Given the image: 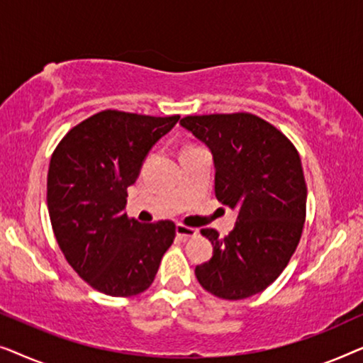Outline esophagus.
<instances>
[{"label":"esophagus","instance_id":"obj_1","mask_svg":"<svg viewBox=\"0 0 363 363\" xmlns=\"http://www.w3.org/2000/svg\"><path fill=\"white\" fill-rule=\"evenodd\" d=\"M177 235L186 240V238H195L198 235V230L196 228H190L185 225H177Z\"/></svg>","mask_w":363,"mask_h":363}]
</instances>
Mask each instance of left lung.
I'll list each match as a JSON object with an SVG mask.
<instances>
[{
	"mask_svg": "<svg viewBox=\"0 0 363 363\" xmlns=\"http://www.w3.org/2000/svg\"><path fill=\"white\" fill-rule=\"evenodd\" d=\"M180 125L210 148L215 195L238 211L228 236L201 230L213 256L196 266V279L220 299L259 294L284 271L304 228L307 188L299 153L252 113L188 116Z\"/></svg>",
	"mask_w": 363,
	"mask_h": 363,
	"instance_id": "left-lung-1",
	"label": "left lung"
}]
</instances>
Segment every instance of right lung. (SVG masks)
Wrapping results in <instances>:
<instances>
[{"label":"right lung","mask_w":363,"mask_h":363,"mask_svg":"<svg viewBox=\"0 0 363 363\" xmlns=\"http://www.w3.org/2000/svg\"><path fill=\"white\" fill-rule=\"evenodd\" d=\"M178 118L102 111L71 128L52 153L48 210L54 236L72 269L104 294L148 289L175 240V223L142 225L125 206L148 152Z\"/></svg>","instance_id":"obj_1"}]
</instances>
